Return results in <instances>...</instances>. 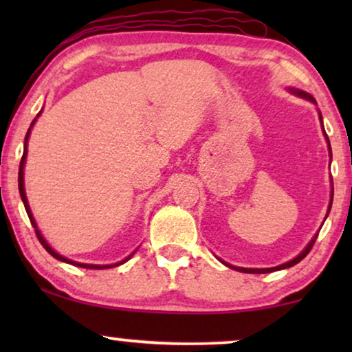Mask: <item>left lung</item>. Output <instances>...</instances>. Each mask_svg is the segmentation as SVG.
I'll return each mask as SVG.
<instances>
[{
    "mask_svg": "<svg viewBox=\"0 0 352 352\" xmlns=\"http://www.w3.org/2000/svg\"><path fill=\"white\" fill-rule=\"evenodd\" d=\"M293 94H296V96H300V98H305V99H309V100H312V102H314V98H312L311 94H307V93H305V91H300V89H290ZM319 118H320V122H322V115H320V112H319ZM322 128H324V124H322ZM325 133V131H324ZM325 138H327V134H325ZM327 142H329V151H330V157H331V148H330V141H329V138H327ZM331 200H333V194H331V199H330V205H329V211H327V216H329V213H330V208H331ZM316 239H317V235L316 237H312V240L309 243H307V247L302 250V252L298 254L296 258H293L292 261H288V263H285V264H280V266H276V267H266V269H248V267H235V266H232V264H228V263H224L226 266H229L230 269H235V271H240V272H247V274H267V272H274V271H280V269H287V267H292V266H295V264H298L301 261L302 258L306 256L307 253L311 252V248H312V245H314V242H316Z\"/></svg>",
    "mask_w": 352,
    "mask_h": 352,
    "instance_id": "obj_1",
    "label": "left lung"
}]
</instances>
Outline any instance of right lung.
<instances>
[{
  "mask_svg": "<svg viewBox=\"0 0 352 352\" xmlns=\"http://www.w3.org/2000/svg\"><path fill=\"white\" fill-rule=\"evenodd\" d=\"M40 113H41V112H40ZM40 113L36 115V118L40 117ZM36 118L33 120L32 124H30V128H28V131H27V136H25V142H23V155H22V160H21V166H19V192H21V197H22L23 206H25V211H27L28 218H30V223H32L33 228H35V234H36L38 240H40L41 245H43V247H45V250H46L47 253L51 254V256H54L56 259H59V261H64V263L74 264V266H78V267H86V269H109V267H115V266H120V264L126 263L128 259L133 256L134 252H133L131 254H129V256H128L126 259H123V261H120V263H117V264H105V266H100V264H83V263H76V261H72V259H69V258H64V256H60L59 253H56L54 250H52V248L50 247V245H47L46 240L43 239V235H41V232H40V229L36 228V223H35V219H33V214H32V211H30V206H28V201H27V195H25V187H23V165H25V158H27V142H28V136H30V131H32L33 124H35V122H36Z\"/></svg>",
  "mask_w": 352,
  "mask_h": 352,
  "instance_id": "right-lung-1",
  "label": "right lung"
}]
</instances>
